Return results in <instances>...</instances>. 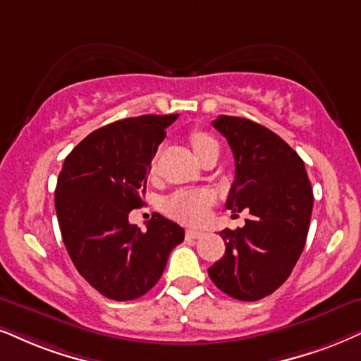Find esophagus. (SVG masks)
<instances>
[{
  "instance_id": "1",
  "label": "esophagus",
  "mask_w": 361,
  "mask_h": 361,
  "mask_svg": "<svg viewBox=\"0 0 361 361\" xmlns=\"http://www.w3.org/2000/svg\"><path fill=\"white\" fill-rule=\"evenodd\" d=\"M204 231L202 230H195V228H190V230H186V238H200V236H203Z\"/></svg>"
}]
</instances>
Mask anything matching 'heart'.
I'll return each mask as SVG.
<instances>
[{
  "label": "heart",
  "instance_id": "1",
  "mask_svg": "<svg viewBox=\"0 0 361 361\" xmlns=\"http://www.w3.org/2000/svg\"><path fill=\"white\" fill-rule=\"evenodd\" d=\"M191 145H193V149L196 157L207 152V149L218 148V143L214 141L208 133H203V131H195L191 133ZM213 202L212 193L204 190H191V191H178L168 198L166 202V212L171 214L173 218H178V220L190 221V223H198L202 221L207 214V209Z\"/></svg>",
  "mask_w": 361,
  "mask_h": 361
}]
</instances>
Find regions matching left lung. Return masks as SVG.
Here are the masks:
<instances>
[{"label": "left lung", "mask_w": 361, "mask_h": 361, "mask_svg": "<svg viewBox=\"0 0 361 361\" xmlns=\"http://www.w3.org/2000/svg\"><path fill=\"white\" fill-rule=\"evenodd\" d=\"M213 126L235 157L226 208L250 213L245 226L225 228V255L208 275L223 293L257 302L280 288L307 241L313 190L303 159L271 130L246 118L221 115Z\"/></svg>", "instance_id": "left-lung-1"}]
</instances>
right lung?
Instances as JSON below:
<instances>
[{
    "label": "right lung",
    "instance_id": "add662e5",
    "mask_svg": "<svg viewBox=\"0 0 361 361\" xmlns=\"http://www.w3.org/2000/svg\"><path fill=\"white\" fill-rule=\"evenodd\" d=\"M178 115L126 118L90 133L65 158L54 208L73 264L103 296L126 302L143 296L165 271L185 230L161 214L147 231L130 225L143 207L152 159Z\"/></svg>",
    "mask_w": 361,
    "mask_h": 361
}]
</instances>
